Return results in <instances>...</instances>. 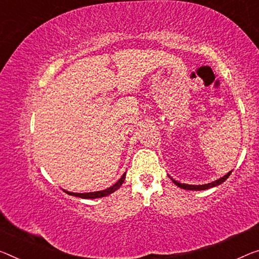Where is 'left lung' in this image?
I'll return each mask as SVG.
<instances>
[{
	"label": "left lung",
	"mask_w": 259,
	"mask_h": 259,
	"mask_svg": "<svg viewBox=\"0 0 259 259\" xmlns=\"http://www.w3.org/2000/svg\"><path fill=\"white\" fill-rule=\"evenodd\" d=\"M230 174H232V171H230V172H228L227 175H225V176L222 177V178H220V180H218V181H215V182H212V183H208V184H205V185H189V184H182V183L175 181V180H172V182H174L175 184H176L177 186H180V188L184 189V190H196V191H200V190H207V189H209V188H214V186L220 185L221 183H224V182L227 180V178L229 177Z\"/></svg>",
	"instance_id": "1"
}]
</instances>
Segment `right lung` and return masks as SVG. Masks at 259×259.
<instances>
[{"label":"right lung","instance_id":"1","mask_svg":"<svg viewBox=\"0 0 259 259\" xmlns=\"http://www.w3.org/2000/svg\"><path fill=\"white\" fill-rule=\"evenodd\" d=\"M125 176L126 174L122 175V177L119 180L116 184L111 186V188L106 189V190H103V191H97V192H88V193H74V192H69V191H65L66 193L70 194V196H75V197H78V198H84V199H95V198H102V197H105V196H109L114 191L118 190L120 188L122 183L125 181Z\"/></svg>","mask_w":259,"mask_h":259}]
</instances>
